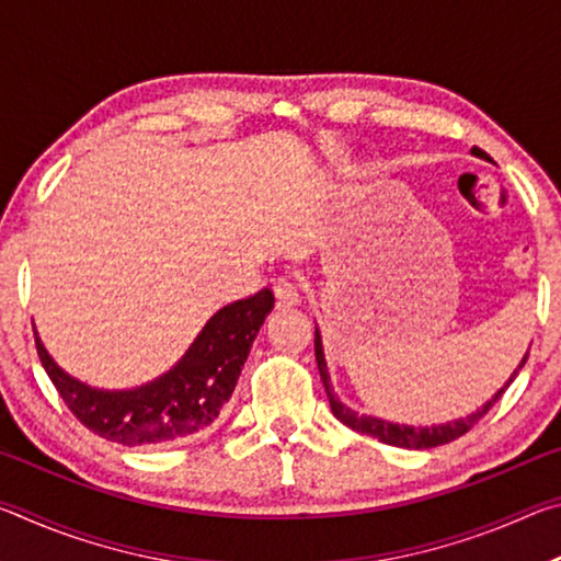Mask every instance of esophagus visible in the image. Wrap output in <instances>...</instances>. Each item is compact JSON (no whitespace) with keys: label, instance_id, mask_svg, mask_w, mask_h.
Segmentation results:
<instances>
[{"label":"esophagus","instance_id":"obj_1","mask_svg":"<svg viewBox=\"0 0 561 561\" xmlns=\"http://www.w3.org/2000/svg\"><path fill=\"white\" fill-rule=\"evenodd\" d=\"M274 299H277L279 309H291V307H299L301 294L297 289V284H291L287 279H277L274 282Z\"/></svg>","mask_w":561,"mask_h":561}]
</instances>
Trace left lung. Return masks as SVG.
Masks as SVG:
<instances>
[{"mask_svg": "<svg viewBox=\"0 0 561 561\" xmlns=\"http://www.w3.org/2000/svg\"><path fill=\"white\" fill-rule=\"evenodd\" d=\"M470 153L480 160H490V156L485 150L480 148H472ZM314 351H317V366H319V374H321V381H324L327 388V396H329V405H331V413H334L341 423L348 425L351 431H356L360 435H371V438L381 440L386 445H396V448H408V450H428V448H438V445L450 443L455 438H460V435L468 433L474 423L480 421L482 415H485L492 405H495L502 393L507 391L510 383L515 381V376L522 371V366H525L527 354L525 358L519 360V366L512 371V376L505 381V386H500V391L492 393L485 403H482L478 411L468 413L465 417H455V421H445V423H433V425H415V423H396V421H388V417H378L374 413H358L354 408L346 405L341 398L334 393V386H331V376H329V366H327V354H324V339H321V331L319 324L314 329Z\"/></svg>", "mask_w": 561, "mask_h": 561, "instance_id": "obj_1", "label": "left lung"}]
</instances>
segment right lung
Here are the masks:
<instances>
[{
  "label": "right lung",
  "instance_id": "right-lung-1",
  "mask_svg": "<svg viewBox=\"0 0 561 561\" xmlns=\"http://www.w3.org/2000/svg\"><path fill=\"white\" fill-rule=\"evenodd\" d=\"M272 309L270 289L217 309L165 374L133 388L81 381L56 364L36 329L34 336L42 366L71 413L101 438L136 448L178 443L210 428L230 401L252 341Z\"/></svg>",
  "mask_w": 561,
  "mask_h": 561
}]
</instances>
